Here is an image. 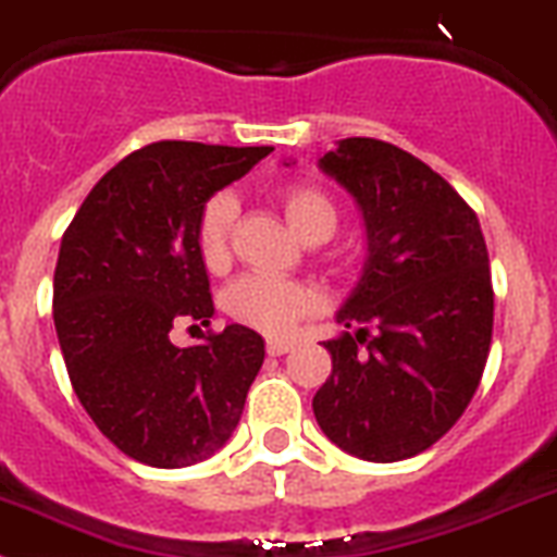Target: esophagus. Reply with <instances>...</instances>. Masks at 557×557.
Wrapping results in <instances>:
<instances>
[{"mask_svg":"<svg viewBox=\"0 0 557 557\" xmlns=\"http://www.w3.org/2000/svg\"><path fill=\"white\" fill-rule=\"evenodd\" d=\"M290 349H294V343L283 341V337H272V341H267V355H269V357L288 355Z\"/></svg>","mask_w":557,"mask_h":557,"instance_id":"obj_1","label":"esophagus"}]
</instances>
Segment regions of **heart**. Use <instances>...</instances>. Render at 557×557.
Returning a JSON list of instances; mask_svg holds the SVG:
<instances>
[{
  "mask_svg": "<svg viewBox=\"0 0 557 557\" xmlns=\"http://www.w3.org/2000/svg\"><path fill=\"white\" fill-rule=\"evenodd\" d=\"M285 222L305 242H324L337 227V206L324 189L310 184H290L280 191ZM236 202L231 195H214L202 202L195 225V249L211 274L225 272L231 263V225ZM321 305L319 290L299 280L272 274H244L222 290V310L238 324L267 335H285Z\"/></svg>",
  "mask_w": 557,
  "mask_h": 557,
  "instance_id": "1",
  "label": "heart"
}]
</instances>
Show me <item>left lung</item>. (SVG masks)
Masks as SVG:
<instances>
[{"mask_svg":"<svg viewBox=\"0 0 557 557\" xmlns=\"http://www.w3.org/2000/svg\"><path fill=\"white\" fill-rule=\"evenodd\" d=\"M357 197L368 263L326 341L332 373L313 412L337 448L366 461L423 454L465 414L495 324L490 252L470 202L384 139L349 137L321 159Z\"/></svg>","mask_w":557,"mask_h":557,"instance_id":"1","label":"left lung"}]
</instances>
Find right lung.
I'll return each instance as SVG.
<instances>
[{
  "instance_id": "add662e5",
  "label": "right lung",
  "mask_w": 557,
  "mask_h": 557,
  "mask_svg": "<svg viewBox=\"0 0 557 557\" xmlns=\"http://www.w3.org/2000/svg\"><path fill=\"white\" fill-rule=\"evenodd\" d=\"M274 148L150 143L114 164L67 231L54 269V326L76 398L117 450L189 467L231 440L263 366L258 332L231 324L178 349L173 324H208L197 258L202 202Z\"/></svg>"
}]
</instances>
